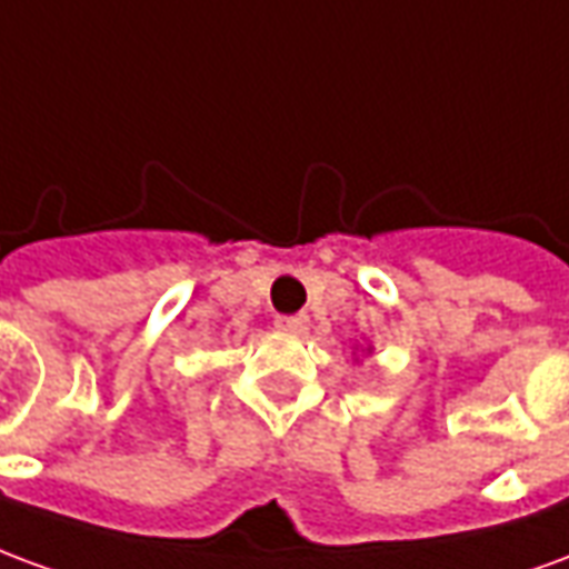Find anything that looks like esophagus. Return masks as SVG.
Wrapping results in <instances>:
<instances>
[{
    "label": "esophagus",
    "mask_w": 569,
    "mask_h": 569,
    "mask_svg": "<svg viewBox=\"0 0 569 569\" xmlns=\"http://www.w3.org/2000/svg\"><path fill=\"white\" fill-rule=\"evenodd\" d=\"M280 332L286 335H301V332H308V326L310 320L305 317V313H298V317H277V322H273Z\"/></svg>",
    "instance_id": "esophagus-1"
}]
</instances>
